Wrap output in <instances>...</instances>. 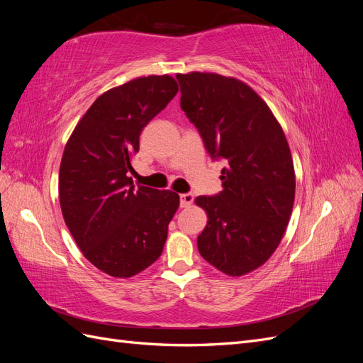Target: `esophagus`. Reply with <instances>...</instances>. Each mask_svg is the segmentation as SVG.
<instances>
[{
	"instance_id": "34e87169",
	"label": "esophagus",
	"mask_w": 363,
	"mask_h": 363,
	"mask_svg": "<svg viewBox=\"0 0 363 363\" xmlns=\"http://www.w3.org/2000/svg\"><path fill=\"white\" fill-rule=\"evenodd\" d=\"M194 203V194H180V207H189Z\"/></svg>"
}]
</instances>
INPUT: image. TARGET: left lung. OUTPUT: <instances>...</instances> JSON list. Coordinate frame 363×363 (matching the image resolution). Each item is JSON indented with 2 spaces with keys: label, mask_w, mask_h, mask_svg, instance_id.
Returning a JSON list of instances; mask_svg holds the SVG:
<instances>
[{
  "label": "left lung",
  "mask_w": 363,
  "mask_h": 363,
  "mask_svg": "<svg viewBox=\"0 0 363 363\" xmlns=\"http://www.w3.org/2000/svg\"><path fill=\"white\" fill-rule=\"evenodd\" d=\"M180 106L212 160H224L223 191L200 195L207 225L200 255L228 276L265 263L283 238L295 196L288 140L265 101L245 83L219 74L175 75Z\"/></svg>",
  "instance_id": "obj_1"
}]
</instances>
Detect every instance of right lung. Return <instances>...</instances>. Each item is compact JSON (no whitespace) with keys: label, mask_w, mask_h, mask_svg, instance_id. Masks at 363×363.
<instances>
[{"label":"right lung","mask_w":363,"mask_h":363,"mask_svg":"<svg viewBox=\"0 0 363 363\" xmlns=\"http://www.w3.org/2000/svg\"><path fill=\"white\" fill-rule=\"evenodd\" d=\"M179 92L169 75L131 80L98 96L77 124L59 172L60 207L84 257L113 277L155 263L179 195L133 184L130 159L140 131Z\"/></svg>","instance_id":"add662e5"}]
</instances>
